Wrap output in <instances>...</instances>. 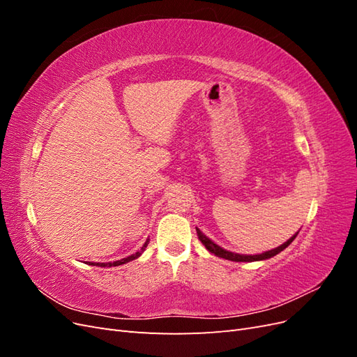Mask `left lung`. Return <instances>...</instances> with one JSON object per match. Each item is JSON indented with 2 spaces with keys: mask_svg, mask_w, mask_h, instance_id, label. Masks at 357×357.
<instances>
[{
  "mask_svg": "<svg viewBox=\"0 0 357 357\" xmlns=\"http://www.w3.org/2000/svg\"><path fill=\"white\" fill-rule=\"evenodd\" d=\"M197 234H198V236H199L201 243L205 245V248H207V250H208L210 253H213V255H215V256H219V257H223V259H228V261H234V262H255V261H264V259L273 257V256L278 255L280 252H283L284 248H286L291 241H294V240L296 238V235H298V234H295V235L291 236V238H289L284 244H282V245L277 247V248H273V250L261 253V255H253V256H250V255H238V253H232V252L225 250V248L219 247L218 244H214L211 240H208L207 236H205L198 228H197Z\"/></svg>",
  "mask_w": 357,
  "mask_h": 357,
  "instance_id": "left-lung-1",
  "label": "left lung"
}]
</instances>
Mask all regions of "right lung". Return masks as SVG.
Segmentation results:
<instances>
[{
  "label": "right lung",
  "instance_id": "add662e5",
  "mask_svg": "<svg viewBox=\"0 0 357 357\" xmlns=\"http://www.w3.org/2000/svg\"><path fill=\"white\" fill-rule=\"evenodd\" d=\"M147 244H149V240L144 243V245L142 247V250L137 252L135 255H131V256H128V257H125V259H121V261L109 262V264H96V262H92V264H89V265H93V266H119V265H123V264H126V262H129V261H134V259H137L139 255H142V253L146 250Z\"/></svg>",
  "mask_w": 357,
  "mask_h": 357
}]
</instances>
